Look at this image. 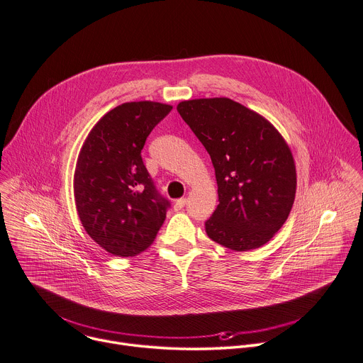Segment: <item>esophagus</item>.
<instances>
[{
	"label": "esophagus",
	"instance_id": "esophagus-1",
	"mask_svg": "<svg viewBox=\"0 0 363 363\" xmlns=\"http://www.w3.org/2000/svg\"><path fill=\"white\" fill-rule=\"evenodd\" d=\"M185 203H186V199H185V198L177 199V201H175V203H174V209H175V211H181V209H184Z\"/></svg>",
	"mask_w": 363,
	"mask_h": 363
}]
</instances>
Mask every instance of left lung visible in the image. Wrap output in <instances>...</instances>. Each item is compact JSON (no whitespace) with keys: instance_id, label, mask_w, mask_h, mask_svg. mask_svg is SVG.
<instances>
[{"instance_id":"8db88e82","label":"left lung","mask_w":363,"mask_h":363,"mask_svg":"<svg viewBox=\"0 0 363 363\" xmlns=\"http://www.w3.org/2000/svg\"><path fill=\"white\" fill-rule=\"evenodd\" d=\"M211 155L219 205L205 222L208 236L235 252L266 245L287 220L297 189L293 152L259 113L228 99L177 106Z\"/></svg>"}]
</instances>
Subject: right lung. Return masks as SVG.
<instances>
[{"mask_svg": "<svg viewBox=\"0 0 363 363\" xmlns=\"http://www.w3.org/2000/svg\"><path fill=\"white\" fill-rule=\"evenodd\" d=\"M171 110L158 101L123 103L94 124L80 148L73 177L76 211L87 235L110 255H140L165 220L169 202L157 192L141 150Z\"/></svg>", "mask_w": 363, "mask_h": 363, "instance_id": "right-lung-1", "label": "right lung"}]
</instances>
